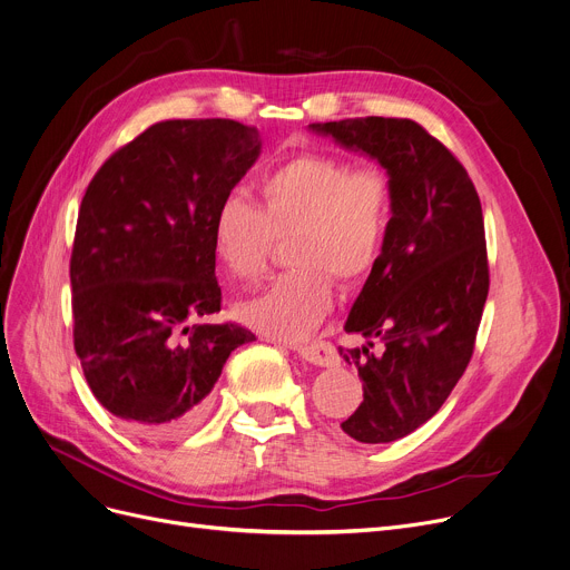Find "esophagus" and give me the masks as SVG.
<instances>
[{"instance_id":"34e87169","label":"esophagus","mask_w":570,"mask_h":570,"mask_svg":"<svg viewBox=\"0 0 570 570\" xmlns=\"http://www.w3.org/2000/svg\"><path fill=\"white\" fill-rule=\"evenodd\" d=\"M292 348H296L301 358H305L313 365H320V367H333L340 361L335 346L331 342H324V340L313 342V344H298V346H292Z\"/></svg>"}]
</instances>
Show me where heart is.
I'll use <instances>...</instances> for the list:
<instances>
[{
  "instance_id": "b5f03b06",
  "label": "heart",
  "mask_w": 570,
  "mask_h": 570,
  "mask_svg": "<svg viewBox=\"0 0 570 570\" xmlns=\"http://www.w3.org/2000/svg\"><path fill=\"white\" fill-rule=\"evenodd\" d=\"M257 205L226 196L212 218L222 267L239 283L265 274L276 239H287L294 269L237 305V317L274 340L308 337L331 313L337 278L361 285L379 265L395 212L381 166H356L328 153H298L257 178Z\"/></svg>"
}]
</instances>
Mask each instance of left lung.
Here are the masks:
<instances>
[{
  "mask_svg": "<svg viewBox=\"0 0 570 570\" xmlns=\"http://www.w3.org/2000/svg\"><path fill=\"white\" fill-rule=\"evenodd\" d=\"M311 127L374 157L395 189L385 248L344 324L367 344L340 346L363 381L342 431L392 443L438 413L472 358L491 283L484 214L463 164L420 122L367 116Z\"/></svg>",
  "mask_w": 570,
  "mask_h": 570,
  "instance_id": "8db88e82",
  "label": "left lung"
}]
</instances>
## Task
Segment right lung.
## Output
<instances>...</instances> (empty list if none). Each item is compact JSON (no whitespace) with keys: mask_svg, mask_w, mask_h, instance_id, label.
Segmentation results:
<instances>
[{"mask_svg":"<svg viewBox=\"0 0 570 570\" xmlns=\"http://www.w3.org/2000/svg\"><path fill=\"white\" fill-rule=\"evenodd\" d=\"M230 118L150 125L94 175L77 216L75 354L96 400L146 438L191 431L230 352L255 335L222 311L214 212L259 155Z\"/></svg>","mask_w":570,"mask_h":570,"instance_id":"add662e5","label":"right lung"}]
</instances>
